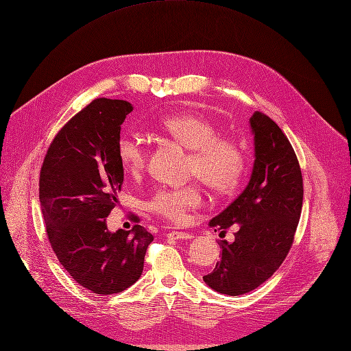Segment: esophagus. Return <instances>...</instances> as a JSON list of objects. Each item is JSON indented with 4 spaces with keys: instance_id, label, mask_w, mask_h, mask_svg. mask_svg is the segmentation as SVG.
Listing matches in <instances>:
<instances>
[{
    "instance_id": "esophagus-1",
    "label": "esophagus",
    "mask_w": 351,
    "mask_h": 351,
    "mask_svg": "<svg viewBox=\"0 0 351 351\" xmlns=\"http://www.w3.org/2000/svg\"><path fill=\"white\" fill-rule=\"evenodd\" d=\"M166 237L169 239H191L192 234L189 232H180V231H172L169 234H166Z\"/></svg>"
}]
</instances>
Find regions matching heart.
<instances>
[{"instance_id": "1", "label": "heart", "mask_w": 351, "mask_h": 351, "mask_svg": "<svg viewBox=\"0 0 351 351\" xmlns=\"http://www.w3.org/2000/svg\"><path fill=\"white\" fill-rule=\"evenodd\" d=\"M160 129L182 147L189 150L188 176L197 178L217 195H231L245 173V155L241 146L219 136L218 126L202 113H178L160 120ZM117 156L123 169L139 175L146 169L147 150L134 136H121ZM201 188L191 184L179 188H159L147 208L172 222L184 221L188 212L201 205Z\"/></svg>"}]
</instances>
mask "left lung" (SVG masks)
<instances>
[{
	"label": "left lung",
	"instance_id": "obj_1",
	"mask_svg": "<svg viewBox=\"0 0 351 351\" xmlns=\"http://www.w3.org/2000/svg\"><path fill=\"white\" fill-rule=\"evenodd\" d=\"M255 160L248 185L209 225L221 241V260L204 281L226 295L247 294L276 272L294 242L302 208V175L295 152L278 125L261 112L250 119Z\"/></svg>",
	"mask_w": 351,
	"mask_h": 351
}]
</instances>
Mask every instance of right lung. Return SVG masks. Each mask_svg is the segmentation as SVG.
Listing matches in <instances>:
<instances>
[{
  "label": "right lung",
  "instance_id": "obj_1",
  "mask_svg": "<svg viewBox=\"0 0 351 351\" xmlns=\"http://www.w3.org/2000/svg\"><path fill=\"white\" fill-rule=\"evenodd\" d=\"M132 110L126 100L95 99L56 134L40 172V204L57 260L75 282L101 295L141 278L154 241L141 225L110 232L106 223L123 185L117 142Z\"/></svg>",
  "mask_w": 351,
  "mask_h": 351
}]
</instances>
